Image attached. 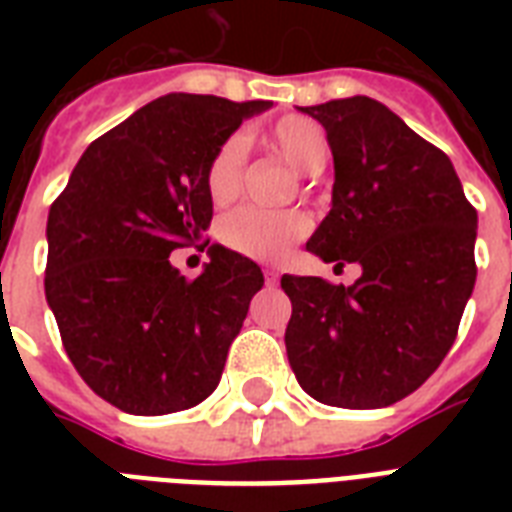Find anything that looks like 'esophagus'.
Masks as SVG:
<instances>
[{
  "label": "esophagus",
  "instance_id": "esophagus-1",
  "mask_svg": "<svg viewBox=\"0 0 512 512\" xmlns=\"http://www.w3.org/2000/svg\"><path fill=\"white\" fill-rule=\"evenodd\" d=\"M265 281H268V284H276V281H279V271H276V268H265Z\"/></svg>",
  "mask_w": 512,
  "mask_h": 512
}]
</instances>
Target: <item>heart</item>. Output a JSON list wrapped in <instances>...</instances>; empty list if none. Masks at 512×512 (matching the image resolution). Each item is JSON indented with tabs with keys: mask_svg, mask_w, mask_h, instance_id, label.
Segmentation results:
<instances>
[{
	"mask_svg": "<svg viewBox=\"0 0 512 512\" xmlns=\"http://www.w3.org/2000/svg\"><path fill=\"white\" fill-rule=\"evenodd\" d=\"M263 143L273 156H279L281 162H287L303 175H319L332 156L327 132L308 116H281L265 132ZM244 164H247V135L233 132L215 148L207 164L204 183L212 204L225 207L239 196L244 183ZM308 231H311V217L303 209L271 212V209L241 207L220 220L217 239L231 252L252 260H281Z\"/></svg>",
	"mask_w": 512,
	"mask_h": 512,
	"instance_id": "1",
	"label": "heart"
}]
</instances>
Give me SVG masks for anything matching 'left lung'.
I'll use <instances>...</instances> for the list:
<instances>
[{"mask_svg":"<svg viewBox=\"0 0 512 512\" xmlns=\"http://www.w3.org/2000/svg\"><path fill=\"white\" fill-rule=\"evenodd\" d=\"M327 130L332 209L305 249L358 263L337 287L281 276L287 356L321 404L380 409L420 388L452 348L476 284V209L444 151L364 95L300 108Z\"/></svg>","mask_w":512,"mask_h":512,"instance_id":"1","label":"left lung"}]
</instances>
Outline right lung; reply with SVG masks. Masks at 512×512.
<instances>
[{"label":"right lung","mask_w":512,"mask_h":512,"mask_svg":"<svg viewBox=\"0 0 512 512\" xmlns=\"http://www.w3.org/2000/svg\"><path fill=\"white\" fill-rule=\"evenodd\" d=\"M271 106L185 92L151 100L90 143L50 207L47 305L76 372L122 412L191 409L220 382L263 271L215 244L188 281L170 255L209 228L215 148Z\"/></svg>","instance_id":"right-lung-1"}]
</instances>
